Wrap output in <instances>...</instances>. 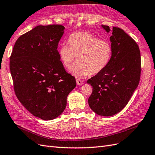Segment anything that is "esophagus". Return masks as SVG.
Here are the masks:
<instances>
[{
	"label": "esophagus",
	"mask_w": 155,
	"mask_h": 155,
	"mask_svg": "<svg viewBox=\"0 0 155 155\" xmlns=\"http://www.w3.org/2000/svg\"><path fill=\"white\" fill-rule=\"evenodd\" d=\"M76 81H77V84L78 86L82 85V84H83V83H84V82H83V81H81V80H80V79H77Z\"/></svg>",
	"instance_id": "1"
}]
</instances>
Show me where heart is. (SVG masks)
<instances>
[{
    "label": "heart",
    "mask_w": 155,
    "mask_h": 155,
    "mask_svg": "<svg viewBox=\"0 0 155 155\" xmlns=\"http://www.w3.org/2000/svg\"><path fill=\"white\" fill-rule=\"evenodd\" d=\"M111 54L109 41L88 32L71 35L69 45L63 44L58 49L59 59L66 69L71 68L77 58V62L71 71L78 77L101 72L108 65Z\"/></svg>",
    "instance_id": "obj_1"
}]
</instances>
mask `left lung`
Returning a JSON list of instances; mask_svg holds the SVG:
<instances>
[{
  "instance_id": "obj_1",
  "label": "left lung",
  "mask_w": 155,
  "mask_h": 155,
  "mask_svg": "<svg viewBox=\"0 0 155 155\" xmlns=\"http://www.w3.org/2000/svg\"><path fill=\"white\" fill-rule=\"evenodd\" d=\"M107 33L110 29L101 25ZM112 54L105 68L87 81L92 86L88 104L98 115L110 117L128 104L139 84L141 55L137 44L122 29L113 27Z\"/></svg>"
}]
</instances>
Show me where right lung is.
Wrapping results in <instances>:
<instances>
[{
  "label": "right lung",
  "instance_id": "right-lung-1",
  "mask_svg": "<svg viewBox=\"0 0 155 155\" xmlns=\"http://www.w3.org/2000/svg\"><path fill=\"white\" fill-rule=\"evenodd\" d=\"M64 29L61 25L35 27L18 38L10 58L15 95L28 111L42 120L60 115L77 84L57 50Z\"/></svg>",
  "mask_w": 155,
  "mask_h": 155
}]
</instances>
